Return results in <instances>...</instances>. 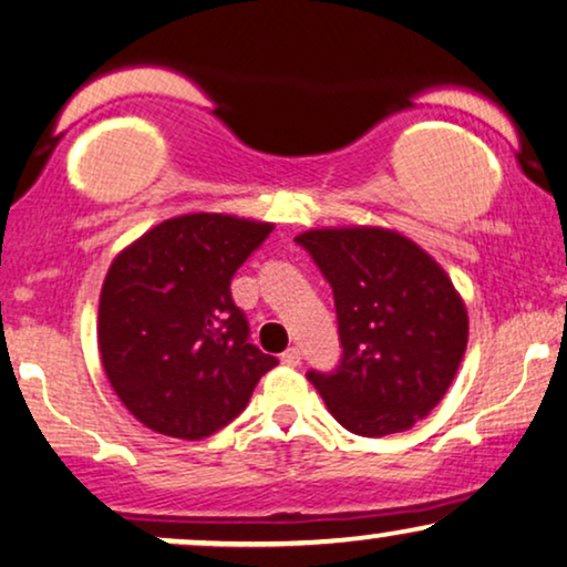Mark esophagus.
Returning <instances> with one entry per match:
<instances>
[{
	"label": "esophagus",
	"instance_id": "34e87169",
	"mask_svg": "<svg viewBox=\"0 0 567 567\" xmlns=\"http://www.w3.org/2000/svg\"><path fill=\"white\" fill-rule=\"evenodd\" d=\"M279 361L285 363V367H300V350L298 348H288L282 353V358Z\"/></svg>",
	"mask_w": 567,
	"mask_h": 567
}]
</instances>
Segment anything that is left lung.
I'll return each instance as SVG.
<instances>
[{
  "mask_svg": "<svg viewBox=\"0 0 567 567\" xmlns=\"http://www.w3.org/2000/svg\"><path fill=\"white\" fill-rule=\"evenodd\" d=\"M296 243L332 288L342 346L340 363L308 371V382L348 432H405L461 367L468 342L461 296L440 264L398 233L311 230Z\"/></svg>",
  "mask_w": 567,
  "mask_h": 567,
  "instance_id": "left-lung-1",
  "label": "left lung"
}]
</instances>
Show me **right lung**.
Returning a JSON list of instances; mask_svg holds the SVG:
<instances>
[{
	"label": "right lung",
	"instance_id": "1",
	"mask_svg": "<svg viewBox=\"0 0 567 567\" xmlns=\"http://www.w3.org/2000/svg\"><path fill=\"white\" fill-rule=\"evenodd\" d=\"M271 225L185 214L112 261L99 303L106 377L141 424L204 440L238 419L277 358L248 340L230 282Z\"/></svg>",
	"mask_w": 567,
	"mask_h": 567
}]
</instances>
